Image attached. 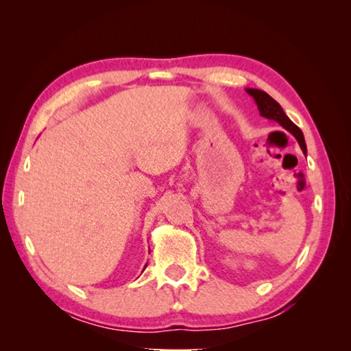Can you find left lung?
Here are the masks:
<instances>
[{
  "instance_id": "8db88e82",
  "label": "left lung",
  "mask_w": 351,
  "mask_h": 351,
  "mask_svg": "<svg viewBox=\"0 0 351 351\" xmlns=\"http://www.w3.org/2000/svg\"><path fill=\"white\" fill-rule=\"evenodd\" d=\"M245 92H247L252 98L255 99L258 110H259V114L268 119V121L278 122L287 131L293 134V136L297 138V141H299L303 154L306 155V152H308L306 143H304V137H303L302 130L294 122H291V119L285 114V111L282 110L279 104L276 102L270 95L265 93L264 90H259V88H245Z\"/></svg>"
}]
</instances>
